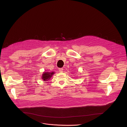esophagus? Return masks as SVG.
<instances>
[{
	"label": "esophagus",
	"instance_id": "34e87169",
	"mask_svg": "<svg viewBox=\"0 0 127 127\" xmlns=\"http://www.w3.org/2000/svg\"><path fill=\"white\" fill-rule=\"evenodd\" d=\"M59 71L60 72H62L63 71V69L61 68H59Z\"/></svg>",
	"mask_w": 127,
	"mask_h": 127
}]
</instances>
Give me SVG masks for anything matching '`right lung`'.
Wrapping results in <instances>:
<instances>
[{
    "label": "right lung",
    "mask_w": 127,
    "mask_h": 127,
    "mask_svg": "<svg viewBox=\"0 0 127 127\" xmlns=\"http://www.w3.org/2000/svg\"><path fill=\"white\" fill-rule=\"evenodd\" d=\"M54 72H45L42 75V79L44 80H48L50 79V78L51 77V76L54 74Z\"/></svg>",
    "instance_id": "obj_1"
}]
</instances>
